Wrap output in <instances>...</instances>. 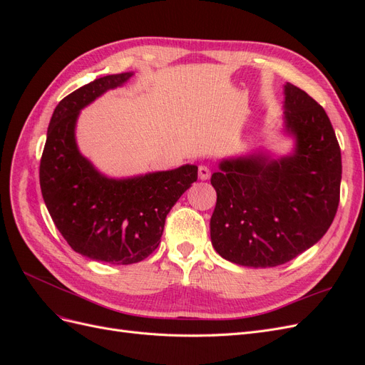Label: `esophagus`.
<instances>
[{"instance_id": "34e87169", "label": "esophagus", "mask_w": 365, "mask_h": 365, "mask_svg": "<svg viewBox=\"0 0 365 365\" xmlns=\"http://www.w3.org/2000/svg\"><path fill=\"white\" fill-rule=\"evenodd\" d=\"M197 175H200V178H201V180H208V178H210V175H212V170H210L208 165L201 164V165H200V169H197Z\"/></svg>"}]
</instances>
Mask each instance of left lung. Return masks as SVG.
<instances>
[{"mask_svg":"<svg viewBox=\"0 0 365 365\" xmlns=\"http://www.w3.org/2000/svg\"><path fill=\"white\" fill-rule=\"evenodd\" d=\"M284 126L295 152L225 160L212 175L215 250L242 267H279L322 239L339 204L341 149L322 105L284 85Z\"/></svg>","mask_w":365,"mask_h":365,"instance_id":"left-lung-1","label":"left lung"}]
</instances>
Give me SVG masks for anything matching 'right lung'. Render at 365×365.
I'll use <instances>...</instances> for the list:
<instances>
[{
	"label": "right lung",
	"instance_id": "1",
	"mask_svg": "<svg viewBox=\"0 0 365 365\" xmlns=\"http://www.w3.org/2000/svg\"><path fill=\"white\" fill-rule=\"evenodd\" d=\"M132 73L103 76L63 97L51 115L39 165L43 202L67 244L85 257L111 264L146 259L161 242L165 216L197 180L196 165L109 180L76 146L79 111Z\"/></svg>",
	"mask_w": 365,
	"mask_h": 365
}]
</instances>
